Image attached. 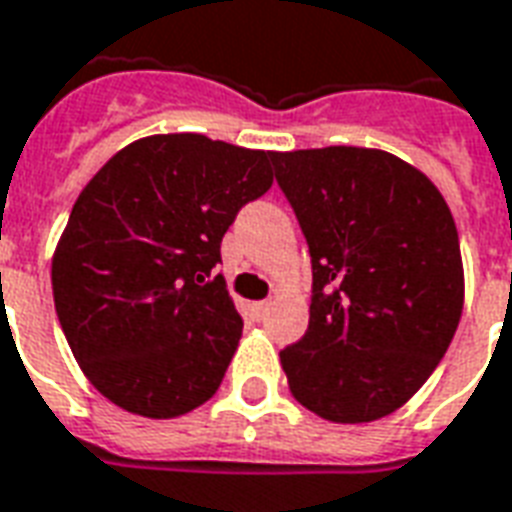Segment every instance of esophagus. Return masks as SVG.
Instances as JSON below:
<instances>
[{
    "label": "esophagus",
    "instance_id": "esophagus-1",
    "mask_svg": "<svg viewBox=\"0 0 512 512\" xmlns=\"http://www.w3.org/2000/svg\"><path fill=\"white\" fill-rule=\"evenodd\" d=\"M252 309H255L257 317H266V312L271 309V301H255V304H252Z\"/></svg>",
    "mask_w": 512,
    "mask_h": 512
}]
</instances>
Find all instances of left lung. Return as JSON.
I'll return each mask as SVG.
<instances>
[{"mask_svg": "<svg viewBox=\"0 0 512 512\" xmlns=\"http://www.w3.org/2000/svg\"><path fill=\"white\" fill-rule=\"evenodd\" d=\"M312 255L309 328L279 352L295 401L333 423L391 415L437 369L464 309L448 203L380 149L274 151Z\"/></svg>", "mask_w": 512, "mask_h": 512, "instance_id": "left-lung-1", "label": "left lung"}]
</instances>
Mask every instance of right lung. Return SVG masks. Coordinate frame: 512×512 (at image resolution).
I'll return each mask as SVG.
<instances>
[{
	"label": "right lung",
	"mask_w": 512,
	"mask_h": 512,
	"mask_svg": "<svg viewBox=\"0 0 512 512\" xmlns=\"http://www.w3.org/2000/svg\"><path fill=\"white\" fill-rule=\"evenodd\" d=\"M271 160L198 132L149 135L83 187L51 285L75 361L116 407L168 420L217 393L244 323L211 271L241 206L274 184Z\"/></svg>",
	"instance_id": "right-lung-1"
}]
</instances>
